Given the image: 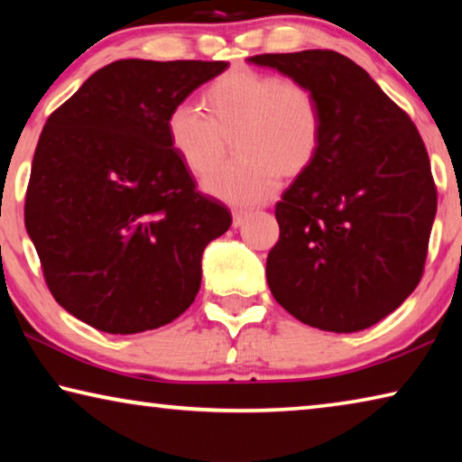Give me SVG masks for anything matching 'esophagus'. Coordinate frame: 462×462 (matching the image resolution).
Wrapping results in <instances>:
<instances>
[{
	"label": "esophagus",
	"instance_id": "1",
	"mask_svg": "<svg viewBox=\"0 0 462 462\" xmlns=\"http://www.w3.org/2000/svg\"><path fill=\"white\" fill-rule=\"evenodd\" d=\"M232 216H234V228H240V226L250 217V212H245V209H234Z\"/></svg>",
	"mask_w": 462,
	"mask_h": 462
}]
</instances>
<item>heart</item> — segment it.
<instances>
[{
	"label": "heart",
	"mask_w": 462,
	"mask_h": 462,
	"mask_svg": "<svg viewBox=\"0 0 462 462\" xmlns=\"http://www.w3.org/2000/svg\"><path fill=\"white\" fill-rule=\"evenodd\" d=\"M203 116L175 106L167 118L173 151L193 175L221 164L227 144L239 162L209 175L203 189L232 206L273 198L279 177L295 181L314 167L324 134L322 106L310 85L248 67H234L201 93Z\"/></svg>",
	"instance_id": "obj_1"
}]
</instances>
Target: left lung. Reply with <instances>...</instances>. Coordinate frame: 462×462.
Instances as JSON below:
<instances>
[{
	"mask_svg": "<svg viewBox=\"0 0 462 462\" xmlns=\"http://www.w3.org/2000/svg\"><path fill=\"white\" fill-rule=\"evenodd\" d=\"M248 62L310 85L324 118L314 167L275 206L271 293L311 328L365 330L421 279L436 216L426 146L410 116L340 52L256 54Z\"/></svg>",
	"mask_w": 462,
	"mask_h": 462,
	"instance_id": "8db88e82",
	"label": "left lung"
}]
</instances>
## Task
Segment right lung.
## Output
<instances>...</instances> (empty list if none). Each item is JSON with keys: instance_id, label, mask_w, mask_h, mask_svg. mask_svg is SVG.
<instances>
[{"instance_id": "add662e5", "label": "right lung", "mask_w": 462, "mask_h": 462, "mask_svg": "<svg viewBox=\"0 0 462 462\" xmlns=\"http://www.w3.org/2000/svg\"><path fill=\"white\" fill-rule=\"evenodd\" d=\"M224 60L109 62L51 114L24 222L59 306L107 334L173 322L201 285V256L230 228L195 189L167 134L171 109Z\"/></svg>"}]
</instances>
